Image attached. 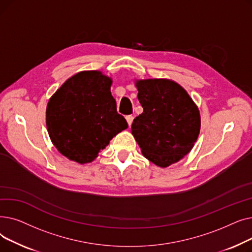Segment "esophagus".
I'll use <instances>...</instances> for the list:
<instances>
[{"label": "esophagus", "instance_id": "obj_1", "mask_svg": "<svg viewBox=\"0 0 252 252\" xmlns=\"http://www.w3.org/2000/svg\"><path fill=\"white\" fill-rule=\"evenodd\" d=\"M126 118V122H127L128 126H130L131 123H133V121H134V116H133V115H127Z\"/></svg>", "mask_w": 252, "mask_h": 252}]
</instances>
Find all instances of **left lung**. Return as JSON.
<instances>
[{"label": "left lung", "mask_w": 252, "mask_h": 252, "mask_svg": "<svg viewBox=\"0 0 252 252\" xmlns=\"http://www.w3.org/2000/svg\"><path fill=\"white\" fill-rule=\"evenodd\" d=\"M138 100L143 107L131 125L143 155L166 167L188 154L200 131V114L193 100L169 79L137 82Z\"/></svg>", "instance_id": "8db88e82"}]
</instances>
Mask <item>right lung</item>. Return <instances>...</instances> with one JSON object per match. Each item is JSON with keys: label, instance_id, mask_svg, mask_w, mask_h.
Instances as JSON below:
<instances>
[{"label": "right lung", "instance_id": "add662e5", "mask_svg": "<svg viewBox=\"0 0 252 252\" xmlns=\"http://www.w3.org/2000/svg\"><path fill=\"white\" fill-rule=\"evenodd\" d=\"M112 81L99 71L71 76L47 106L49 136L58 151L78 163L91 162L110 140L127 127L116 111Z\"/></svg>", "mask_w": 252, "mask_h": 252}]
</instances>
